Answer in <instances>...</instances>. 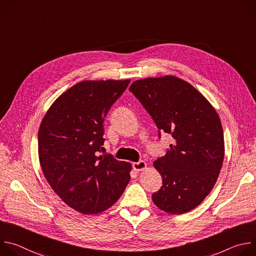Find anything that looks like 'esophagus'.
<instances>
[{
  "label": "esophagus",
  "instance_id": "obj_1",
  "mask_svg": "<svg viewBox=\"0 0 256 256\" xmlns=\"http://www.w3.org/2000/svg\"><path fill=\"white\" fill-rule=\"evenodd\" d=\"M146 166H147V164H146L144 161H138V162L132 163V168H134V170H136V171L144 170V169L146 168Z\"/></svg>",
  "mask_w": 256,
  "mask_h": 256
}]
</instances>
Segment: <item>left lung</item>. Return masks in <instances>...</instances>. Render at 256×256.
I'll return each mask as SVG.
<instances>
[{
    "label": "left lung",
    "mask_w": 256,
    "mask_h": 256,
    "mask_svg": "<svg viewBox=\"0 0 256 256\" xmlns=\"http://www.w3.org/2000/svg\"><path fill=\"white\" fill-rule=\"evenodd\" d=\"M130 91L173 144L154 162L162 176L154 204L169 214L196 208L210 192L224 160L221 120L210 103L190 83L174 76L134 81Z\"/></svg>",
    "instance_id": "obj_1"
}]
</instances>
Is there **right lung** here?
<instances>
[{"mask_svg":"<svg viewBox=\"0 0 256 256\" xmlns=\"http://www.w3.org/2000/svg\"><path fill=\"white\" fill-rule=\"evenodd\" d=\"M130 80L83 81L62 94L38 130L42 172L54 192L72 208L98 214L120 198L132 165L103 150L104 118Z\"/></svg>","mask_w":256,"mask_h":256,"instance_id":"right-lung-1","label":"right lung"}]
</instances>
